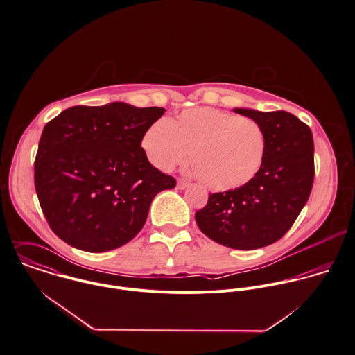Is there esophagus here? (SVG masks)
Instances as JSON below:
<instances>
[{
  "label": "esophagus",
  "instance_id": "1",
  "mask_svg": "<svg viewBox=\"0 0 355 355\" xmlns=\"http://www.w3.org/2000/svg\"><path fill=\"white\" fill-rule=\"evenodd\" d=\"M188 185H189V182L185 181V180H181V178H180V180L177 181V188H178L180 191H184L185 188H188Z\"/></svg>",
  "mask_w": 355,
  "mask_h": 355
}]
</instances>
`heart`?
Instances as JSON below:
<instances>
[{"label":"heart","instance_id":"heart-1","mask_svg":"<svg viewBox=\"0 0 355 355\" xmlns=\"http://www.w3.org/2000/svg\"><path fill=\"white\" fill-rule=\"evenodd\" d=\"M141 145L149 163L166 173L187 162L189 155L200 181L222 192L244 187L257 177L268 142L257 121L199 107L155 122Z\"/></svg>","mask_w":355,"mask_h":355}]
</instances>
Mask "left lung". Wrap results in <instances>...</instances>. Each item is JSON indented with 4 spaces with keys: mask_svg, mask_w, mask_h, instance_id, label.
Wrapping results in <instances>:
<instances>
[{
    "mask_svg": "<svg viewBox=\"0 0 355 355\" xmlns=\"http://www.w3.org/2000/svg\"><path fill=\"white\" fill-rule=\"evenodd\" d=\"M233 111L263 128L265 162L244 187L210 193L206 207L195 218L215 243L257 250L280 240L307 203L314 180V141L310 128L289 112Z\"/></svg>",
    "mask_w": 355,
    "mask_h": 355,
    "instance_id": "obj_1",
    "label": "left lung"
}]
</instances>
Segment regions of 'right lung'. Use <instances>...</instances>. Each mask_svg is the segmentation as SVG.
I'll return each mask as SVG.
<instances>
[{"instance_id":"obj_1","label":"right lung","mask_w":355,"mask_h":355,"mask_svg":"<svg viewBox=\"0 0 355 355\" xmlns=\"http://www.w3.org/2000/svg\"><path fill=\"white\" fill-rule=\"evenodd\" d=\"M164 111L118 101L76 105L46 123L34 184L56 236L78 250L104 252L141 230L153 198L175 187L141 146L145 132Z\"/></svg>"}]
</instances>
